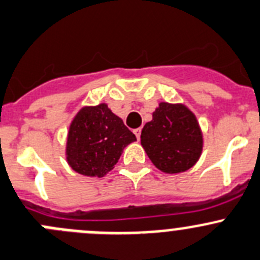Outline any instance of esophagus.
<instances>
[{
	"instance_id": "esophagus-1",
	"label": "esophagus",
	"mask_w": 260,
	"mask_h": 260,
	"mask_svg": "<svg viewBox=\"0 0 260 260\" xmlns=\"http://www.w3.org/2000/svg\"><path fill=\"white\" fill-rule=\"evenodd\" d=\"M134 134H135L136 138H138V140H139V139H140V135H141V129H140V127H138V129L134 130Z\"/></svg>"
}]
</instances>
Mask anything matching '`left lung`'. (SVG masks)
Segmentation results:
<instances>
[{"label": "left lung", "mask_w": 260, "mask_h": 260, "mask_svg": "<svg viewBox=\"0 0 260 260\" xmlns=\"http://www.w3.org/2000/svg\"><path fill=\"white\" fill-rule=\"evenodd\" d=\"M140 139L151 163L169 174L192 168L204 146L196 116L182 104L160 102L153 112V120L144 125Z\"/></svg>", "instance_id": "obj_1"}]
</instances>
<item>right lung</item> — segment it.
Listing matches in <instances>:
<instances>
[{"label": "right lung", "mask_w": 260, "mask_h": 260, "mask_svg": "<svg viewBox=\"0 0 260 260\" xmlns=\"http://www.w3.org/2000/svg\"><path fill=\"white\" fill-rule=\"evenodd\" d=\"M136 138L106 104L82 107L71 122L67 161L82 176H106Z\"/></svg>", "instance_id": "right-lung-1"}]
</instances>
